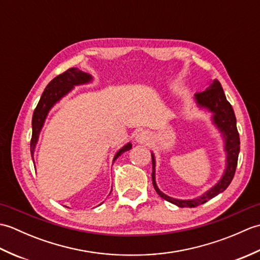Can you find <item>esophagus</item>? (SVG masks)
I'll return each mask as SVG.
<instances>
[{
	"label": "esophagus",
	"instance_id": "1",
	"mask_svg": "<svg viewBox=\"0 0 260 260\" xmlns=\"http://www.w3.org/2000/svg\"><path fill=\"white\" fill-rule=\"evenodd\" d=\"M151 139V134L148 133L147 131H139L136 133L135 140L137 143H141V144H145Z\"/></svg>",
	"mask_w": 260,
	"mask_h": 260
}]
</instances>
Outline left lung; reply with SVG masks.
Wrapping results in <instances>:
<instances>
[{"instance_id": "obj_1", "label": "left lung", "mask_w": 260, "mask_h": 260, "mask_svg": "<svg viewBox=\"0 0 260 260\" xmlns=\"http://www.w3.org/2000/svg\"><path fill=\"white\" fill-rule=\"evenodd\" d=\"M196 99L198 104L200 106L209 108L211 112H213V119L214 123L217 124L220 129L223 132L224 139H225V151L228 154V159H227V169H225V172L223 178L219 181V183L213 186L211 190H209L207 193L198 199H193V200H176V199H172L168 196H165L164 193L158 190L155 183V172H154V169H155V159L152 154V164H153V172H152V180H153V185L154 189L157 192V194L165 199V200L174 203L180 208H194L200 206V204L206 203L210 199L214 198L218 196L219 193L223 192L229 184L233 181L237 163H238V155L240 151V139H239V133L238 129H237V124H236V116L235 112L231 106L230 103L225 98V95L223 92V89L221 87V84L218 81V79L213 80V82L210 85L209 88L206 90L199 91L196 93Z\"/></svg>"}]
</instances>
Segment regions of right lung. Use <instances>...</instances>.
Returning a JSON list of instances; mask_svg holds the SVG:
<instances>
[{"label":"right lung","mask_w":260,"mask_h":260,"mask_svg":"<svg viewBox=\"0 0 260 260\" xmlns=\"http://www.w3.org/2000/svg\"><path fill=\"white\" fill-rule=\"evenodd\" d=\"M90 79V75L82 73L78 68H69L66 70L64 73L58 75L56 78H53L49 82L45 91L42 92V96L40 98V101H39L32 116V137L30 142V151L32 158L39 133H40L41 127L43 125V121H45L47 117L49 109H50L60 98L64 96L74 86L85 84V82H88ZM131 148V143L125 145L123 148H120L117 154L115 155L114 161L118 156H120L124 152L129 151Z\"/></svg>","instance_id":"1"}]
</instances>
